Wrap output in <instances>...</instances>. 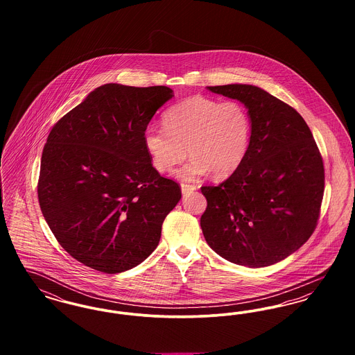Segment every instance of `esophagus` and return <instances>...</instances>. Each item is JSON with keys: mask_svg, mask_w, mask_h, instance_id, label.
I'll return each instance as SVG.
<instances>
[{"mask_svg": "<svg viewBox=\"0 0 355 355\" xmlns=\"http://www.w3.org/2000/svg\"><path fill=\"white\" fill-rule=\"evenodd\" d=\"M196 189H197V186L189 185V184H181V190H182V194H189V193H193Z\"/></svg>", "mask_w": 355, "mask_h": 355, "instance_id": "obj_1", "label": "esophagus"}]
</instances>
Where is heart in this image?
<instances>
[{"instance_id":"heart-1","label":"heart","mask_w":355,"mask_h":355,"mask_svg":"<svg viewBox=\"0 0 355 355\" xmlns=\"http://www.w3.org/2000/svg\"><path fill=\"white\" fill-rule=\"evenodd\" d=\"M164 129L149 126L144 132V146L153 168L166 173L182 162L186 148L193 157L177 175L193 181L209 171L227 177L239 169L252 141V119L236 101L220 102L194 96L168 109Z\"/></svg>"}]
</instances>
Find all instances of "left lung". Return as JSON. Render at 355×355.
I'll use <instances>...</instances> for the list:
<instances>
[{"mask_svg":"<svg viewBox=\"0 0 355 355\" xmlns=\"http://www.w3.org/2000/svg\"><path fill=\"white\" fill-rule=\"evenodd\" d=\"M242 102L252 119L245 161L217 186H202L201 227L222 258L248 268L270 266L298 250L321 213L324 168L302 116L253 85L207 86Z\"/></svg>","mask_w":355,"mask_h":355,"instance_id":"1","label":"left lung"}]
</instances>
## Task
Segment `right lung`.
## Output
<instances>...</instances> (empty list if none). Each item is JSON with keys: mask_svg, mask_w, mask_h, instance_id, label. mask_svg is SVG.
<instances>
[{"mask_svg": "<svg viewBox=\"0 0 355 355\" xmlns=\"http://www.w3.org/2000/svg\"><path fill=\"white\" fill-rule=\"evenodd\" d=\"M171 97L168 86L102 85L48 135L38 202L58 243L85 266L122 272L158 246L181 187L153 168L144 132Z\"/></svg>", "mask_w": 355, "mask_h": 355, "instance_id": "add662e5", "label": "right lung"}]
</instances>
